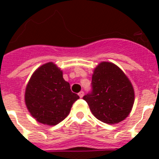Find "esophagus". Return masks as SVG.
Wrapping results in <instances>:
<instances>
[{
    "mask_svg": "<svg viewBox=\"0 0 159 159\" xmlns=\"http://www.w3.org/2000/svg\"><path fill=\"white\" fill-rule=\"evenodd\" d=\"M78 96L80 97V98H82V97H83V96H84V92H82V91H81V92L78 93Z\"/></svg>",
    "mask_w": 159,
    "mask_h": 159,
    "instance_id": "esophagus-1",
    "label": "esophagus"
}]
</instances>
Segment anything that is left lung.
Wrapping results in <instances>:
<instances>
[{
	"label": "left lung",
	"mask_w": 159,
	"mask_h": 159,
	"mask_svg": "<svg viewBox=\"0 0 159 159\" xmlns=\"http://www.w3.org/2000/svg\"><path fill=\"white\" fill-rule=\"evenodd\" d=\"M92 91L83 97L93 116L106 124L120 123L129 115L134 91L122 70L110 62H102L92 74Z\"/></svg>",
	"instance_id": "obj_1"
}]
</instances>
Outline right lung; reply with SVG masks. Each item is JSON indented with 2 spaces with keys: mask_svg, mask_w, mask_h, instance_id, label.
<instances>
[{
  "mask_svg": "<svg viewBox=\"0 0 159 159\" xmlns=\"http://www.w3.org/2000/svg\"><path fill=\"white\" fill-rule=\"evenodd\" d=\"M79 97L72 92L62 77V71L53 62H47L34 71L25 93V102L30 115L47 125H56L69 114Z\"/></svg>",
  "mask_w": 159,
  "mask_h": 159,
  "instance_id": "right-lung-1",
  "label": "right lung"
}]
</instances>
